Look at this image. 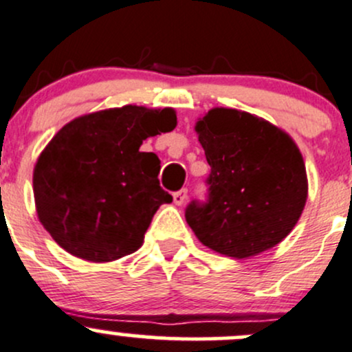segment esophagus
Instances as JSON below:
<instances>
[{"instance_id": "34e87169", "label": "esophagus", "mask_w": 352, "mask_h": 352, "mask_svg": "<svg viewBox=\"0 0 352 352\" xmlns=\"http://www.w3.org/2000/svg\"><path fill=\"white\" fill-rule=\"evenodd\" d=\"M186 196H188V190L186 188H183V190L176 191L175 195H173V199H175V203L177 206H181L184 201H186Z\"/></svg>"}]
</instances>
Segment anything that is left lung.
<instances>
[{
	"label": "left lung",
	"instance_id": "obj_1",
	"mask_svg": "<svg viewBox=\"0 0 352 352\" xmlns=\"http://www.w3.org/2000/svg\"><path fill=\"white\" fill-rule=\"evenodd\" d=\"M195 131L211 168L208 201H191L184 213L198 240L233 258L280 243L307 201L294 139L262 117L225 107L208 111Z\"/></svg>",
	"mask_w": 352,
	"mask_h": 352
}]
</instances>
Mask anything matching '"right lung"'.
<instances>
[{
  "instance_id": "add662e5",
  "label": "right lung",
  "mask_w": 352,
  "mask_h": 352,
  "mask_svg": "<svg viewBox=\"0 0 352 352\" xmlns=\"http://www.w3.org/2000/svg\"><path fill=\"white\" fill-rule=\"evenodd\" d=\"M176 127L173 109H105L65 124L41 151L33 195L41 225L69 253L112 262L134 253L162 203L161 161L142 141Z\"/></svg>"
}]
</instances>
